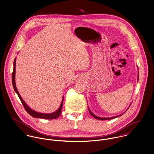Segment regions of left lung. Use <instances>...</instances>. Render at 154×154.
<instances>
[{
  "label": "left lung",
  "mask_w": 154,
  "mask_h": 154,
  "mask_svg": "<svg viewBox=\"0 0 154 154\" xmlns=\"http://www.w3.org/2000/svg\"><path fill=\"white\" fill-rule=\"evenodd\" d=\"M137 70H138V68H137ZM138 79H139V72H138V75H137V81H138ZM131 105V104H130V106ZM130 106H129V107H130ZM129 107L128 108V109H129ZM127 109V110H128ZM88 111H89V112H90V115L92 116H93L94 118H96V119H99V120H110V119H115V118H118V117H119L120 116H121V115H123L125 112H126V111L123 113H122V115H118V116H113V117H111V118H101V117H99V116H97L96 115H95L94 114H93L91 112V110H90V109L88 108Z\"/></svg>",
  "instance_id": "obj_1"
}]
</instances>
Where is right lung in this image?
<instances>
[{
    "label": "right lung",
    "instance_id": "right-lung-1",
    "mask_svg": "<svg viewBox=\"0 0 154 154\" xmlns=\"http://www.w3.org/2000/svg\"><path fill=\"white\" fill-rule=\"evenodd\" d=\"M16 60L17 58H15L14 60V70H13V72H12V85L13 87L14 88V90L15 91V92L17 93V94L19 97V98L20 99L21 102L22 103L24 108L25 109L26 111L32 117H34L35 118H41V119H56L57 118H58L61 115V110L63 109V101H64V96L63 97L62 99V102L61 103L59 107V108L55 111L54 112H52L51 113H39L38 112H36L34 110H32V109H31L26 103L24 102V100H23V99L22 98V97L20 96V95L19 94L18 91H17V88L15 84V67H16Z\"/></svg>",
    "mask_w": 154,
    "mask_h": 154
}]
</instances>
